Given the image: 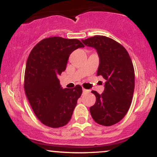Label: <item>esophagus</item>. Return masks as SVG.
I'll list each match as a JSON object with an SVG mask.
<instances>
[{
	"mask_svg": "<svg viewBox=\"0 0 157 157\" xmlns=\"http://www.w3.org/2000/svg\"><path fill=\"white\" fill-rule=\"evenodd\" d=\"M89 90H87V89H82V92H83L84 94L85 93H88L89 92Z\"/></svg>",
	"mask_w": 157,
	"mask_h": 157,
	"instance_id": "obj_1",
	"label": "esophagus"
}]
</instances>
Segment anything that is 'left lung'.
<instances>
[{"label": "left lung", "mask_w": 157, "mask_h": 157, "mask_svg": "<svg viewBox=\"0 0 157 157\" xmlns=\"http://www.w3.org/2000/svg\"><path fill=\"white\" fill-rule=\"evenodd\" d=\"M82 42L94 48L100 57L97 76L105 80L102 94L97 91L96 102L90 113L97 123L111 126L122 120L128 111L134 91V68L129 54L121 44L105 36L95 35Z\"/></svg>", "instance_id": "8db88e82"}]
</instances>
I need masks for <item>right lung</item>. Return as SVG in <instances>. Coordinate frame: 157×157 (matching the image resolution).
<instances>
[{"label":"right lung","mask_w":157,"mask_h":157,"mask_svg":"<svg viewBox=\"0 0 157 157\" xmlns=\"http://www.w3.org/2000/svg\"><path fill=\"white\" fill-rule=\"evenodd\" d=\"M84 45L77 39L52 37L32 48L26 61L24 90L34 113L45 125L60 128L71 120L82 87L63 89L57 78L71 52Z\"/></svg>","instance_id":"1"}]
</instances>
